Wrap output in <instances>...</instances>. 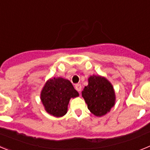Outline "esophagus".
Wrapping results in <instances>:
<instances>
[{
    "label": "esophagus",
    "mask_w": 150,
    "mask_h": 150,
    "mask_svg": "<svg viewBox=\"0 0 150 150\" xmlns=\"http://www.w3.org/2000/svg\"><path fill=\"white\" fill-rule=\"evenodd\" d=\"M75 88H76V91H81V90H82L81 84H79V83H77V84L75 85Z\"/></svg>",
    "instance_id": "34e87169"
}]
</instances>
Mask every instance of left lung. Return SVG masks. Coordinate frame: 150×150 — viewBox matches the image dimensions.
Masks as SVG:
<instances>
[{
	"label": "left lung",
	"mask_w": 150,
	"mask_h": 150,
	"mask_svg": "<svg viewBox=\"0 0 150 150\" xmlns=\"http://www.w3.org/2000/svg\"><path fill=\"white\" fill-rule=\"evenodd\" d=\"M88 84L82 91V96L88 109L96 116H102L110 112L115 104L116 95L112 84L105 77L89 76Z\"/></svg>",
	"instance_id": "left-lung-1"
}]
</instances>
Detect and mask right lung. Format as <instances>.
<instances>
[{
	"label": "right lung",
	"instance_id": "add662e5",
	"mask_svg": "<svg viewBox=\"0 0 150 150\" xmlns=\"http://www.w3.org/2000/svg\"><path fill=\"white\" fill-rule=\"evenodd\" d=\"M78 96L79 93L68 79L54 77L45 83L40 99L46 112L55 117H61L67 113L70 99Z\"/></svg>",
	"mask_w": 150,
	"mask_h": 150
}]
</instances>
